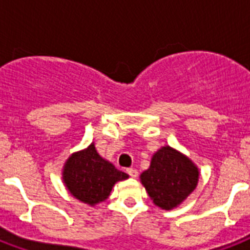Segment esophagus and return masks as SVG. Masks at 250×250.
<instances>
[{
    "label": "esophagus",
    "instance_id": "esophagus-1",
    "mask_svg": "<svg viewBox=\"0 0 250 250\" xmlns=\"http://www.w3.org/2000/svg\"><path fill=\"white\" fill-rule=\"evenodd\" d=\"M126 171H127V174H129V175L131 176V178H136V176L139 175L138 170L134 169V167H129V169H127Z\"/></svg>",
    "mask_w": 250,
    "mask_h": 250
}]
</instances>
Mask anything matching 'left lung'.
<instances>
[{
    "label": "left lung",
    "mask_w": 250,
    "mask_h": 250,
    "mask_svg": "<svg viewBox=\"0 0 250 250\" xmlns=\"http://www.w3.org/2000/svg\"><path fill=\"white\" fill-rule=\"evenodd\" d=\"M140 180L152 203L170 210L193 193L199 180V170L184 154L163 146L152 155L149 169L141 174Z\"/></svg>",
    "instance_id": "8db88e82"
}]
</instances>
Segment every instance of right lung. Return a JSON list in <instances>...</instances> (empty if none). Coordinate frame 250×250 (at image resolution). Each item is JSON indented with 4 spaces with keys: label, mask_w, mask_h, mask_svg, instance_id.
I'll return each mask as SVG.
<instances>
[{
    "label": "right lung",
    "mask_w": 250,
    "mask_h": 250,
    "mask_svg": "<svg viewBox=\"0 0 250 250\" xmlns=\"http://www.w3.org/2000/svg\"><path fill=\"white\" fill-rule=\"evenodd\" d=\"M127 178V174L99 155L94 143L74 152L66 160L62 171L63 183L71 195L91 207L105 202L115 183Z\"/></svg>",
    "instance_id": "right-lung-1"
}]
</instances>
